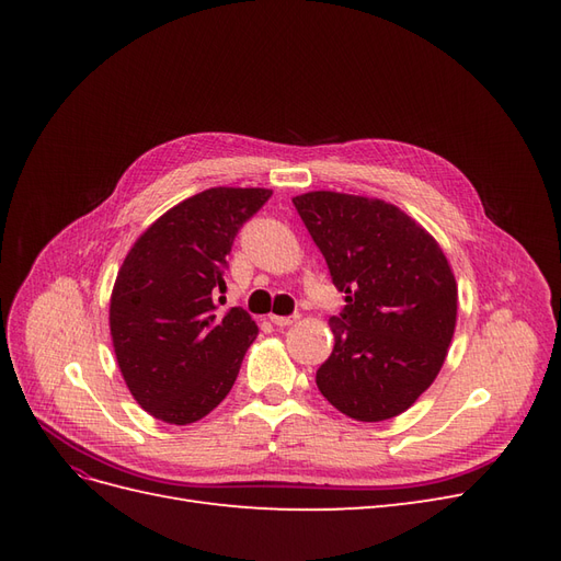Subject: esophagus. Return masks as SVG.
<instances>
[{
	"mask_svg": "<svg viewBox=\"0 0 561 561\" xmlns=\"http://www.w3.org/2000/svg\"><path fill=\"white\" fill-rule=\"evenodd\" d=\"M299 316H271V322H274L276 328H287L293 325V322H297Z\"/></svg>",
	"mask_w": 561,
	"mask_h": 561,
	"instance_id": "34e87169",
	"label": "esophagus"
}]
</instances>
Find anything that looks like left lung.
Masks as SVG:
<instances>
[{
  "mask_svg": "<svg viewBox=\"0 0 561 561\" xmlns=\"http://www.w3.org/2000/svg\"><path fill=\"white\" fill-rule=\"evenodd\" d=\"M346 307L330 318L334 348L316 371L339 412L365 423L419 400L456 328L458 287L443 248L393 203L309 192L293 198Z\"/></svg>",
  "mask_w": 561,
  "mask_h": 561,
  "instance_id": "1",
  "label": "left lung"
}]
</instances>
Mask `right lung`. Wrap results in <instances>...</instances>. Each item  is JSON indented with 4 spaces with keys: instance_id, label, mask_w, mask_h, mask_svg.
I'll return each instance as SVG.
<instances>
[{
    "instance_id": "right-lung-1",
    "label": "right lung",
    "mask_w": 561,
    "mask_h": 561,
    "mask_svg": "<svg viewBox=\"0 0 561 561\" xmlns=\"http://www.w3.org/2000/svg\"><path fill=\"white\" fill-rule=\"evenodd\" d=\"M262 186H213L149 225L118 268L110 299L122 377L147 414L186 426L208 416L239 377L257 325L239 307L215 313L227 254L245 219L268 201Z\"/></svg>"
}]
</instances>
